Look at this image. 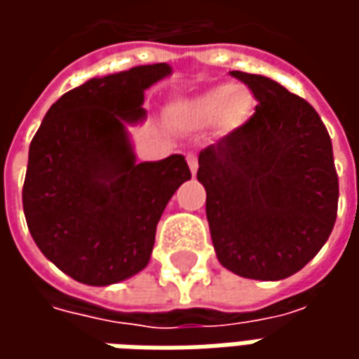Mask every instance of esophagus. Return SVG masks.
<instances>
[{
  "label": "esophagus",
  "mask_w": 359,
  "mask_h": 359,
  "mask_svg": "<svg viewBox=\"0 0 359 359\" xmlns=\"http://www.w3.org/2000/svg\"><path fill=\"white\" fill-rule=\"evenodd\" d=\"M187 161H188V167H190V171H192V175H196V172H198V159H196L194 154H188Z\"/></svg>",
  "instance_id": "34e87169"
}]
</instances>
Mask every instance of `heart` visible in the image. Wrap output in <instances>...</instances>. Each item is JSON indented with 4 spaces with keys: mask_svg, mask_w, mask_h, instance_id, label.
I'll return each mask as SVG.
<instances>
[{
    "mask_svg": "<svg viewBox=\"0 0 359 359\" xmlns=\"http://www.w3.org/2000/svg\"><path fill=\"white\" fill-rule=\"evenodd\" d=\"M252 105L254 100L248 90L236 88L234 84H217L194 97L182 113L196 123H213L223 117L226 126L236 128L248 121Z\"/></svg>",
    "mask_w": 359,
    "mask_h": 359,
    "instance_id": "b5f03b06",
    "label": "heart"
}]
</instances>
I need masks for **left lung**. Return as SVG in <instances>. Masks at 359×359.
I'll use <instances>...</instances> for the list:
<instances>
[{"label": "left lung", "instance_id": "8db88e82", "mask_svg": "<svg viewBox=\"0 0 359 359\" xmlns=\"http://www.w3.org/2000/svg\"><path fill=\"white\" fill-rule=\"evenodd\" d=\"M256 113L198 157L219 264L234 275L280 280L309 264L339 208L332 144L317 111L262 74L231 71Z\"/></svg>", "mask_w": 359, "mask_h": 359}]
</instances>
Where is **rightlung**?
Instances as JSON below:
<instances>
[{
    "label": "right lung",
    "instance_id": "right-lung-1",
    "mask_svg": "<svg viewBox=\"0 0 359 359\" xmlns=\"http://www.w3.org/2000/svg\"><path fill=\"white\" fill-rule=\"evenodd\" d=\"M167 63L94 76L46 113L28 149L22 208L36 246L82 285L109 286L149 262L165 205L190 180L184 156L138 163L128 126Z\"/></svg>",
    "mask_w": 359,
    "mask_h": 359
}]
</instances>
